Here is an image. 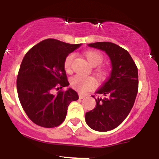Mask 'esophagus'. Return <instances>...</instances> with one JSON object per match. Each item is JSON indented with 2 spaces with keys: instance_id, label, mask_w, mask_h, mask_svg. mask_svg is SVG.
<instances>
[{
  "instance_id": "34e87169",
  "label": "esophagus",
  "mask_w": 159,
  "mask_h": 159,
  "mask_svg": "<svg viewBox=\"0 0 159 159\" xmlns=\"http://www.w3.org/2000/svg\"><path fill=\"white\" fill-rule=\"evenodd\" d=\"M78 96H79V98H84L86 96H87V95H84V94H82V93H79L78 94Z\"/></svg>"
}]
</instances>
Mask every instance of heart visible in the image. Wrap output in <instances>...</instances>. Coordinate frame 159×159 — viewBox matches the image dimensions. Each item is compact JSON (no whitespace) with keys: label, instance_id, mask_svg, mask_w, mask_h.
<instances>
[{"label":"heart","instance_id":"b5f03b06","mask_svg":"<svg viewBox=\"0 0 159 159\" xmlns=\"http://www.w3.org/2000/svg\"><path fill=\"white\" fill-rule=\"evenodd\" d=\"M84 55L89 63L93 66H96L100 64L103 60L102 55L96 51H88V52H85ZM73 57L74 55L72 54H69L66 57L64 61V69L66 72H70ZM97 74L99 77H103L105 75V71L102 69H99L97 70ZM95 84H96L95 79L91 76L76 75L71 78L72 87L79 92L82 93L90 90L93 87H94Z\"/></svg>","mask_w":159,"mask_h":159}]
</instances>
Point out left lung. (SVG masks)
Masks as SVG:
<instances>
[{"mask_svg": "<svg viewBox=\"0 0 159 159\" xmlns=\"http://www.w3.org/2000/svg\"><path fill=\"white\" fill-rule=\"evenodd\" d=\"M87 45L106 53L112 69L110 77L96 92L102 96L95 98L96 107L86 113L85 121L95 131L107 132L120 125L132 110L138 90V68L129 53L114 43Z\"/></svg>", "mask_w": 159, "mask_h": 159, "instance_id": "8db88e82", "label": "left lung"}]
</instances>
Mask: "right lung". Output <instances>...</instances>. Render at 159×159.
Instances as JSON below:
<instances>
[{
	"label": "right lung",
	"instance_id": "obj_1",
	"mask_svg": "<svg viewBox=\"0 0 159 159\" xmlns=\"http://www.w3.org/2000/svg\"><path fill=\"white\" fill-rule=\"evenodd\" d=\"M81 44H69L47 39L24 57L17 77V92L24 111L36 125L56 127L64 121L68 106L78 99L71 87L54 94V89L68 87L64 61Z\"/></svg>",
	"mask_w": 159,
	"mask_h": 159
}]
</instances>
